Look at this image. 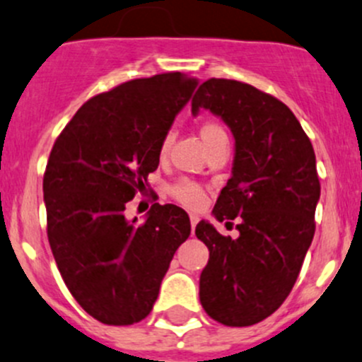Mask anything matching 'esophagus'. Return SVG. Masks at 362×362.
<instances>
[{
  "instance_id": "obj_1",
  "label": "esophagus",
  "mask_w": 362,
  "mask_h": 362,
  "mask_svg": "<svg viewBox=\"0 0 362 362\" xmlns=\"http://www.w3.org/2000/svg\"><path fill=\"white\" fill-rule=\"evenodd\" d=\"M189 223H192V233H193V232H195L197 223H199V216H195V214L189 216Z\"/></svg>"
}]
</instances>
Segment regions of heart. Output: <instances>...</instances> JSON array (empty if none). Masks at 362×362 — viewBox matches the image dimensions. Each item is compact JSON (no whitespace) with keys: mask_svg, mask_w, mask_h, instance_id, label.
Instances as JSON below:
<instances>
[{"mask_svg":"<svg viewBox=\"0 0 362 362\" xmlns=\"http://www.w3.org/2000/svg\"><path fill=\"white\" fill-rule=\"evenodd\" d=\"M199 134L207 150H211V148L218 146V144L221 143H228V134H226V130L223 129L218 122H202L199 127ZM170 141H173V134H167L162 139V144H160V155L162 156L167 153V150H169ZM167 192H169V195L173 197L176 202H180L181 206L188 209L202 207L204 200H206V195H204V189L200 188V185H197L195 181L189 180H180L173 182Z\"/></svg>","mask_w":362,"mask_h":362,"instance_id":"obj_1","label":"heart"}]
</instances>
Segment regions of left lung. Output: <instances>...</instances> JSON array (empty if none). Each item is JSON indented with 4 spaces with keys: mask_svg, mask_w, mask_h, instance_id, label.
<instances>
[{
    "mask_svg": "<svg viewBox=\"0 0 362 362\" xmlns=\"http://www.w3.org/2000/svg\"><path fill=\"white\" fill-rule=\"evenodd\" d=\"M200 107L235 137L232 177L212 214L219 221L240 218L237 238L207 221L197 225L195 235L209 247L200 303L225 326H252L284 303L314 238L315 153L293 111L249 83L211 78L192 99L193 115Z\"/></svg>",
    "mask_w": 362,
    "mask_h": 362,
    "instance_id": "8db88e82",
    "label": "left lung"
}]
</instances>
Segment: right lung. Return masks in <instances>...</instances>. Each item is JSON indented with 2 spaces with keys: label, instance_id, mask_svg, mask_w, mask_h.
Listing matches in <instances>:
<instances>
[{
  "label": "right lung",
  "instance_id": "1",
  "mask_svg": "<svg viewBox=\"0 0 362 362\" xmlns=\"http://www.w3.org/2000/svg\"><path fill=\"white\" fill-rule=\"evenodd\" d=\"M199 80L162 73L88 99L59 134L43 176L47 233L59 272L80 307L110 326L146 317L192 225L181 207L153 204L127 221L160 144Z\"/></svg>",
  "mask_w": 362,
  "mask_h": 362
}]
</instances>
